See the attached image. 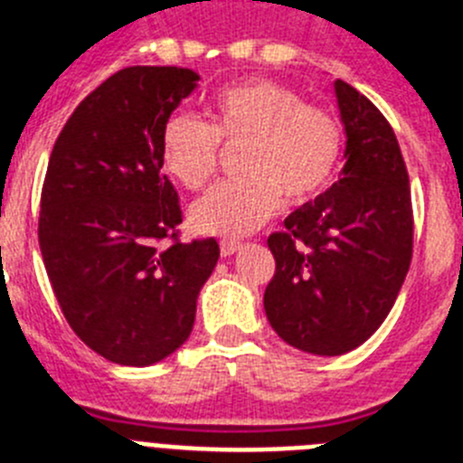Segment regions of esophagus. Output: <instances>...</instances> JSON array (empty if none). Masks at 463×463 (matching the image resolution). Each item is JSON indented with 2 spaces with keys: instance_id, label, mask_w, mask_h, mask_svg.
<instances>
[{
  "instance_id": "34e87169",
  "label": "esophagus",
  "mask_w": 463,
  "mask_h": 463,
  "mask_svg": "<svg viewBox=\"0 0 463 463\" xmlns=\"http://www.w3.org/2000/svg\"><path fill=\"white\" fill-rule=\"evenodd\" d=\"M239 250H241V243H239V241H232V239L220 241V252H222V257L234 255V252H239Z\"/></svg>"
}]
</instances>
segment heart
Segmentation results:
<instances>
[{
	"label": "heart",
	"instance_id": "heart-1",
	"mask_svg": "<svg viewBox=\"0 0 463 463\" xmlns=\"http://www.w3.org/2000/svg\"><path fill=\"white\" fill-rule=\"evenodd\" d=\"M220 146L241 148V181L213 187L190 208L196 232L236 239L271 220L280 203L306 206L334 183L345 132L331 110L304 104L294 88L257 79L220 90L208 122L171 116L159 134L165 169L187 190H202L218 169Z\"/></svg>",
	"mask_w": 463,
	"mask_h": 463
}]
</instances>
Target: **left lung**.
I'll return each mask as SVG.
<instances>
[{
  "instance_id": "left-lung-1",
  "label": "left lung",
  "mask_w": 463,
  "mask_h": 463,
  "mask_svg": "<svg viewBox=\"0 0 463 463\" xmlns=\"http://www.w3.org/2000/svg\"><path fill=\"white\" fill-rule=\"evenodd\" d=\"M334 88L345 166L269 236L276 273L264 292L278 336L322 357L350 353L383 325L412 260L411 185L394 129L353 85Z\"/></svg>"
}]
</instances>
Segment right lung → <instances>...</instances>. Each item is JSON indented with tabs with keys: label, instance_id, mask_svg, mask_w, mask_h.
<instances>
[{
	"label": "right lung",
	"instance_id": "add662e5",
	"mask_svg": "<svg viewBox=\"0 0 463 463\" xmlns=\"http://www.w3.org/2000/svg\"><path fill=\"white\" fill-rule=\"evenodd\" d=\"M196 80L181 67L120 69L76 106L48 162V280L76 336L122 366L162 362L187 341L218 264L215 239H178L183 211L159 157L162 125Z\"/></svg>",
	"mask_w": 463,
	"mask_h": 463
}]
</instances>
